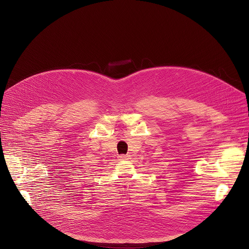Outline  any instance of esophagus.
I'll use <instances>...</instances> for the list:
<instances>
[{
  "instance_id": "obj_1",
  "label": "esophagus",
  "mask_w": 249,
  "mask_h": 249,
  "mask_svg": "<svg viewBox=\"0 0 249 249\" xmlns=\"http://www.w3.org/2000/svg\"><path fill=\"white\" fill-rule=\"evenodd\" d=\"M119 158H120V159H129V158H130V155H128V154H121V155L119 156Z\"/></svg>"
}]
</instances>
